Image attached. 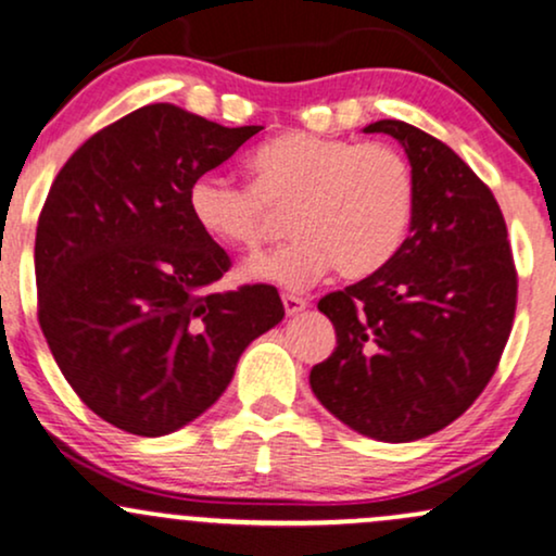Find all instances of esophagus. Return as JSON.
<instances>
[{"instance_id":"esophagus-1","label":"esophagus","mask_w":556,"mask_h":556,"mask_svg":"<svg viewBox=\"0 0 556 556\" xmlns=\"http://www.w3.org/2000/svg\"><path fill=\"white\" fill-rule=\"evenodd\" d=\"M282 303H285L287 316H298V313H303L307 307L305 300L298 298V295H282Z\"/></svg>"}]
</instances>
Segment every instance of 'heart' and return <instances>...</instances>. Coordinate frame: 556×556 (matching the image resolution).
Listing matches in <instances>:
<instances>
[{
  "mask_svg": "<svg viewBox=\"0 0 556 556\" xmlns=\"http://www.w3.org/2000/svg\"><path fill=\"white\" fill-rule=\"evenodd\" d=\"M249 170L251 186L202 173L186 204L199 230L230 251H256L269 210L290 206L292 238L245 264L251 282L305 290L331 266L342 277H367L404 243L417 189L393 147L295 131L253 152Z\"/></svg>",
  "mask_w": 556,
  "mask_h": 556,
  "instance_id": "b5f03b06",
  "label": "heart"
}]
</instances>
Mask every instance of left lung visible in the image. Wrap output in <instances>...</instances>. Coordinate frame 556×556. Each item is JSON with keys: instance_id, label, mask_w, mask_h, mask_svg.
Segmentation results:
<instances>
[{"instance_id": "8db88e82", "label": "left lung", "mask_w": 556, "mask_h": 556, "mask_svg": "<svg viewBox=\"0 0 556 556\" xmlns=\"http://www.w3.org/2000/svg\"><path fill=\"white\" fill-rule=\"evenodd\" d=\"M365 134L404 147L414 173L409 238L318 311L337 350L311 388L339 422L409 443L458 419L490 383L513 329L518 274L497 199L451 147L383 118Z\"/></svg>"}]
</instances>
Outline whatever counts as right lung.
<instances>
[{
  "mask_svg": "<svg viewBox=\"0 0 556 556\" xmlns=\"http://www.w3.org/2000/svg\"><path fill=\"white\" fill-rule=\"evenodd\" d=\"M261 129L152 103L87 139L53 180L36 230L38 320L66 383L118 430L193 422L285 318L269 285L214 290L230 258L186 204L191 180Z\"/></svg>",
  "mask_w": 556,
  "mask_h": 556,
  "instance_id": "right-lung-1",
  "label": "right lung"
}]
</instances>
